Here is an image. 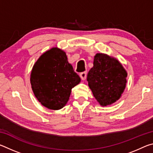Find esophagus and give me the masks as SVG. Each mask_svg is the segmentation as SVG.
<instances>
[{
	"label": "esophagus",
	"mask_w": 153,
	"mask_h": 153,
	"mask_svg": "<svg viewBox=\"0 0 153 153\" xmlns=\"http://www.w3.org/2000/svg\"><path fill=\"white\" fill-rule=\"evenodd\" d=\"M86 74H87L86 71L82 72V73L79 74V76H80V77H81V79H82V80L86 79Z\"/></svg>",
	"instance_id": "esophagus-1"
}]
</instances>
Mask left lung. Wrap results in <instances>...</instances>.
<instances>
[{"mask_svg": "<svg viewBox=\"0 0 153 153\" xmlns=\"http://www.w3.org/2000/svg\"><path fill=\"white\" fill-rule=\"evenodd\" d=\"M128 73L117 59L97 53L87 76L88 86L102 107L111 105L121 98L126 88Z\"/></svg>", "mask_w": 153, "mask_h": 153, "instance_id": "1", "label": "left lung"}]
</instances>
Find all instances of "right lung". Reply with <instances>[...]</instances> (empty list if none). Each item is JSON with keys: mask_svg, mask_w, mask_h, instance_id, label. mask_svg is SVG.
I'll return each instance as SVG.
<instances>
[{"mask_svg": "<svg viewBox=\"0 0 153 153\" xmlns=\"http://www.w3.org/2000/svg\"><path fill=\"white\" fill-rule=\"evenodd\" d=\"M81 79L69 63L63 50L51 48L33 65L30 83L35 97L44 107L59 110L68 102L71 89Z\"/></svg>", "mask_w": 153, "mask_h": 153, "instance_id": "obj_1", "label": "right lung"}]
</instances>
